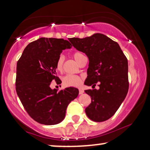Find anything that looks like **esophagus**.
<instances>
[{"label":"esophagus","instance_id":"obj_1","mask_svg":"<svg viewBox=\"0 0 150 150\" xmlns=\"http://www.w3.org/2000/svg\"><path fill=\"white\" fill-rule=\"evenodd\" d=\"M84 93V91L83 89H79V94H83Z\"/></svg>","mask_w":150,"mask_h":150}]
</instances>
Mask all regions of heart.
Wrapping results in <instances>:
<instances>
[{
	"label": "heart",
	"mask_w": 150,
	"mask_h": 150,
	"mask_svg": "<svg viewBox=\"0 0 150 150\" xmlns=\"http://www.w3.org/2000/svg\"><path fill=\"white\" fill-rule=\"evenodd\" d=\"M85 57L83 53L80 52H75L73 53V57L78 63L81 62V59ZM65 58L63 55H60L57 59L55 64L57 71L62 72L63 69V63ZM63 83L65 87H79L82 83V79L81 77L74 75H67L63 77Z\"/></svg>",
	"instance_id": "1"
}]
</instances>
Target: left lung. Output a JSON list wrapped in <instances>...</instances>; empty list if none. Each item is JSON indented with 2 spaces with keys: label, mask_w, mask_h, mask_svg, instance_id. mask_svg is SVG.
I'll use <instances>...</instances> for the list:
<instances>
[{
  "label": "left lung",
  "mask_w": 150,
  "mask_h": 150,
  "mask_svg": "<svg viewBox=\"0 0 150 150\" xmlns=\"http://www.w3.org/2000/svg\"><path fill=\"white\" fill-rule=\"evenodd\" d=\"M68 40L89 59L85 85H92L93 89L85 91L91 98V103L85 108L86 115L93 122H104L115 113L128 93L127 58L120 45L103 34ZM98 81L100 89H94Z\"/></svg>",
  "instance_id": "obj_1"
}]
</instances>
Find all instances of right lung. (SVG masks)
I'll return each instance as SVG.
<instances>
[{
  "mask_svg": "<svg viewBox=\"0 0 150 150\" xmlns=\"http://www.w3.org/2000/svg\"><path fill=\"white\" fill-rule=\"evenodd\" d=\"M71 46L63 39L41 38L27 45L18 61L16 92L28 114L40 124L62 122L68 104L79 95L77 88L58 91L50 86L52 81L61 83L55 64L62 51Z\"/></svg>",
  "mask_w": 150,
  "mask_h": 150,
  "instance_id": "right-lung-1",
  "label": "right lung"
}]
</instances>
